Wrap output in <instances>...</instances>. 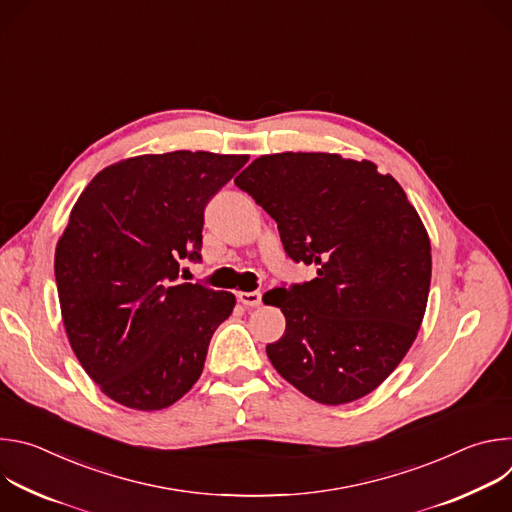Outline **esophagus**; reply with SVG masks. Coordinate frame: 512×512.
<instances>
[{
    "instance_id": "esophagus-1",
    "label": "esophagus",
    "mask_w": 512,
    "mask_h": 512,
    "mask_svg": "<svg viewBox=\"0 0 512 512\" xmlns=\"http://www.w3.org/2000/svg\"><path fill=\"white\" fill-rule=\"evenodd\" d=\"M237 298H239V302L245 304L247 308H257V306L261 304V300H263L261 291H239Z\"/></svg>"
}]
</instances>
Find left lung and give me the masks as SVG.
Returning a JSON list of instances; mask_svg holds the SVG:
<instances>
[{
  "instance_id": "8db88e82",
  "label": "left lung",
  "mask_w": 512,
  "mask_h": 512,
  "mask_svg": "<svg viewBox=\"0 0 512 512\" xmlns=\"http://www.w3.org/2000/svg\"><path fill=\"white\" fill-rule=\"evenodd\" d=\"M235 184L277 223L285 255L318 267L263 296L285 316L267 344L275 371L324 405L369 395L407 354L429 296V237L407 194L373 162L302 152L261 156Z\"/></svg>"
}]
</instances>
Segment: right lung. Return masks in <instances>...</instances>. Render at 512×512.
Here are the masks:
<instances>
[{
    "label": "right lung",
    "instance_id": "1",
    "mask_svg": "<svg viewBox=\"0 0 512 512\" xmlns=\"http://www.w3.org/2000/svg\"><path fill=\"white\" fill-rule=\"evenodd\" d=\"M247 156L172 152L99 172L56 245L62 322L87 375L113 401L156 411L198 381L231 291L182 283L202 261L204 208Z\"/></svg>",
    "mask_w": 512,
    "mask_h": 512
}]
</instances>
